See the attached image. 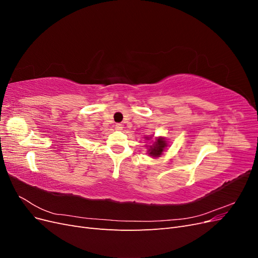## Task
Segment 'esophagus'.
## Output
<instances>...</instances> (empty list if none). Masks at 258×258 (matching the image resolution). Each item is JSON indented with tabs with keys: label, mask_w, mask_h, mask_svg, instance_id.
Instances as JSON below:
<instances>
[{
	"label": "esophagus",
	"mask_w": 258,
	"mask_h": 258,
	"mask_svg": "<svg viewBox=\"0 0 258 258\" xmlns=\"http://www.w3.org/2000/svg\"><path fill=\"white\" fill-rule=\"evenodd\" d=\"M122 129V126L120 123H117V124H115V130H117V131H120Z\"/></svg>",
	"instance_id": "1"
}]
</instances>
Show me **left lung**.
I'll use <instances>...</instances> for the list:
<instances>
[{"instance_id":"left-lung-1","label":"left lung","mask_w":258,"mask_h":258,"mask_svg":"<svg viewBox=\"0 0 258 258\" xmlns=\"http://www.w3.org/2000/svg\"><path fill=\"white\" fill-rule=\"evenodd\" d=\"M153 138L154 139V140H152ZM145 140H151V141H152L151 145L146 146L147 147V153L152 158L161 157L163 153H165V151L167 150V147L169 146L167 139L163 138V137L154 138V136H151V137H145Z\"/></svg>"}]
</instances>
